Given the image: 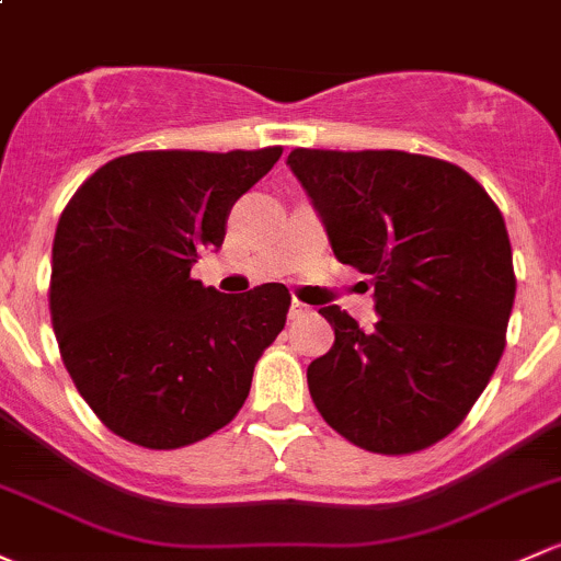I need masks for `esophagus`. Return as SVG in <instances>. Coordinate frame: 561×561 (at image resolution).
Wrapping results in <instances>:
<instances>
[{
	"instance_id": "esophagus-1",
	"label": "esophagus",
	"mask_w": 561,
	"mask_h": 561,
	"mask_svg": "<svg viewBox=\"0 0 561 561\" xmlns=\"http://www.w3.org/2000/svg\"><path fill=\"white\" fill-rule=\"evenodd\" d=\"M309 314V306L300 304V300H293L290 304V320H300V317Z\"/></svg>"
}]
</instances>
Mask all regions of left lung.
<instances>
[{"label": "left lung", "instance_id": "8db88e82", "mask_svg": "<svg viewBox=\"0 0 561 561\" xmlns=\"http://www.w3.org/2000/svg\"><path fill=\"white\" fill-rule=\"evenodd\" d=\"M335 257L370 276L379 320L322 306L335 341L306 370L350 444L414 454L459 427L505 350L514 255L497 204L465 169L403 150L287 156Z\"/></svg>", "mask_w": 561, "mask_h": 561}]
</instances>
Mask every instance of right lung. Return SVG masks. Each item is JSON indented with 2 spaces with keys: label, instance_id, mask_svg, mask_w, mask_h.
I'll return each mask as SVG.
<instances>
[{
  "label": "right lung",
  "instance_id": "obj_1",
  "mask_svg": "<svg viewBox=\"0 0 561 561\" xmlns=\"http://www.w3.org/2000/svg\"><path fill=\"white\" fill-rule=\"evenodd\" d=\"M282 147L145 150L104 163L64 206L53 239L50 320L93 414L145 449H182L239 414L282 333L285 285L226 296L193 279L226 239L236 198Z\"/></svg>",
  "mask_w": 561,
  "mask_h": 561
}]
</instances>
